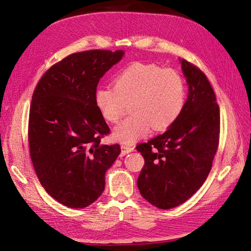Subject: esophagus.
Listing matches in <instances>:
<instances>
[{"label":"esophagus","instance_id":"34e87169","mask_svg":"<svg viewBox=\"0 0 251 251\" xmlns=\"http://www.w3.org/2000/svg\"><path fill=\"white\" fill-rule=\"evenodd\" d=\"M121 149H122L123 154H128V153H130L134 150V147L133 146H128V145H122Z\"/></svg>","mask_w":251,"mask_h":251}]
</instances>
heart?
I'll list each match as a JSON object with an SVG mask.
<instances>
[{
	"mask_svg": "<svg viewBox=\"0 0 251 251\" xmlns=\"http://www.w3.org/2000/svg\"><path fill=\"white\" fill-rule=\"evenodd\" d=\"M94 102L109 124L118 123L131 104L133 116L116 127L113 134L116 141L131 145L153 128L163 131L177 122L186 104V83L177 70L135 62L117 73L113 86L98 88Z\"/></svg>",
	"mask_w": 251,
	"mask_h": 251,
	"instance_id": "obj_1",
	"label": "heart"
}]
</instances>
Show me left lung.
<instances>
[{
  "instance_id": "8db88e82",
  "label": "left lung",
  "mask_w": 251,
  "mask_h": 251,
  "mask_svg": "<svg viewBox=\"0 0 251 251\" xmlns=\"http://www.w3.org/2000/svg\"><path fill=\"white\" fill-rule=\"evenodd\" d=\"M181 63L189 86L182 115L163 134L136 147L145 159L137 187L144 199L163 210L181 205L201 188L219 144L215 93L199 67Z\"/></svg>"
}]
</instances>
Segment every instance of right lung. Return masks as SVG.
Here are the masks:
<instances>
[{
    "label": "right lung",
    "mask_w": 251,
    "mask_h": 251,
    "mask_svg": "<svg viewBox=\"0 0 251 251\" xmlns=\"http://www.w3.org/2000/svg\"><path fill=\"white\" fill-rule=\"evenodd\" d=\"M124 51L94 50L71 53L46 71L34 90L29 116L30 156L45 191L78 209L104 190V176L121 152L101 145L109 133L94 102L104 73Z\"/></svg>",
    "instance_id": "obj_1"
}]
</instances>
